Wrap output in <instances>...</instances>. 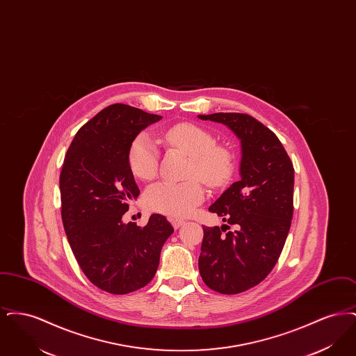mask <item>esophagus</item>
Masks as SVG:
<instances>
[{
  "label": "esophagus",
  "instance_id": "34e87169",
  "mask_svg": "<svg viewBox=\"0 0 356 356\" xmlns=\"http://www.w3.org/2000/svg\"><path fill=\"white\" fill-rule=\"evenodd\" d=\"M172 225H173V227H175V228H176V229H177V228H179V227H181V225H183V224H184V222H186V221L184 220H179V219H172Z\"/></svg>",
  "mask_w": 356,
  "mask_h": 356
}]
</instances>
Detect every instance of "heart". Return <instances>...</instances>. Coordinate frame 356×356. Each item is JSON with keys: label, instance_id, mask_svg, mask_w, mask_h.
Segmentation results:
<instances>
[{"label": "heart", "instance_id": "obj_1", "mask_svg": "<svg viewBox=\"0 0 356 356\" xmlns=\"http://www.w3.org/2000/svg\"><path fill=\"white\" fill-rule=\"evenodd\" d=\"M167 149L191 157L189 177H197L204 184L219 186L232 170V157L224 147L215 145V137L195 124H176L157 137ZM128 164L137 179L152 180L159 170V153L152 141L138 136L128 151ZM204 200V189L197 180L186 183L161 181L145 191L144 202L153 211L183 218L193 212Z\"/></svg>", "mask_w": 356, "mask_h": 356}]
</instances>
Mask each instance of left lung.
<instances>
[{"label": "left lung", "instance_id": "left-lung-1", "mask_svg": "<svg viewBox=\"0 0 356 356\" xmlns=\"http://www.w3.org/2000/svg\"><path fill=\"white\" fill-rule=\"evenodd\" d=\"M241 141L240 179L209 207L229 225L203 227L199 271L207 287L236 295L261 283L283 251L293 215V164L277 136L245 113L199 115Z\"/></svg>", "mask_w": 356, "mask_h": 356}]
</instances>
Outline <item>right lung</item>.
Returning a JSON list of instances; mask_svg holds the SVG:
<instances>
[{
	"mask_svg": "<svg viewBox=\"0 0 356 356\" xmlns=\"http://www.w3.org/2000/svg\"><path fill=\"white\" fill-rule=\"evenodd\" d=\"M159 120L161 116L125 104L104 108L79 129L60 173L61 218L72 252L89 282L109 293L145 287L173 234L159 213L143 228L122 222L140 195L128 164L129 147Z\"/></svg>",
	"mask_w": 356,
	"mask_h": 356,
	"instance_id": "add662e5",
	"label": "right lung"
}]
</instances>
